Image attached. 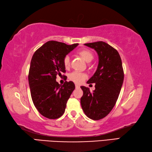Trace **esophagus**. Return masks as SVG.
<instances>
[{
    "mask_svg": "<svg viewBox=\"0 0 152 152\" xmlns=\"http://www.w3.org/2000/svg\"><path fill=\"white\" fill-rule=\"evenodd\" d=\"M75 87H76V88H80V86L78 85V84H76Z\"/></svg>",
    "mask_w": 152,
    "mask_h": 152,
    "instance_id": "esophagus-1",
    "label": "esophagus"
}]
</instances>
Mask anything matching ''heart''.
<instances>
[{
	"label": "heart",
	"mask_w": 152,
	"mask_h": 152,
	"mask_svg": "<svg viewBox=\"0 0 152 152\" xmlns=\"http://www.w3.org/2000/svg\"><path fill=\"white\" fill-rule=\"evenodd\" d=\"M78 54L87 62H90V61H92V60L94 58L92 53L90 50H80L78 52ZM70 58L69 56L67 55L63 59V64H64L66 68H68L70 66ZM86 75L84 73L80 72L78 71L73 72L69 76L70 80H71L72 81L74 82L76 84L82 83L86 79Z\"/></svg>",
	"instance_id": "1"
}]
</instances>
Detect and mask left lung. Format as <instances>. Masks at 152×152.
Instances as JSON below:
<instances>
[{
	"mask_svg": "<svg viewBox=\"0 0 152 152\" xmlns=\"http://www.w3.org/2000/svg\"><path fill=\"white\" fill-rule=\"evenodd\" d=\"M84 45L95 50L99 62L96 72L87 82L95 83V90L91 92L88 88L81 86L80 103L88 118L98 120L106 117L116 103L124 82L122 62L118 52L108 44L99 41Z\"/></svg>",
	"mask_w": 152,
	"mask_h": 152,
	"instance_id": "1",
	"label": "left lung"
}]
</instances>
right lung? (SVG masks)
Here are the masks:
<instances>
[{"label":"right lung","mask_w":152,"mask_h":152,"mask_svg":"<svg viewBox=\"0 0 152 152\" xmlns=\"http://www.w3.org/2000/svg\"><path fill=\"white\" fill-rule=\"evenodd\" d=\"M78 45L48 41L32 56L28 73L32 100L40 114L48 119L62 116L75 89L73 82L66 81L61 86L56 79L57 75L66 72L64 58Z\"/></svg>","instance_id":"add662e5"}]
</instances>
